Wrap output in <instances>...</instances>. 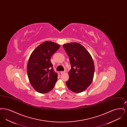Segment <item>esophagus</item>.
<instances>
[{
  "label": "esophagus",
  "instance_id": "34e87169",
  "mask_svg": "<svg viewBox=\"0 0 127 127\" xmlns=\"http://www.w3.org/2000/svg\"><path fill=\"white\" fill-rule=\"evenodd\" d=\"M60 72H61V74H63V73H65L66 72V71H61Z\"/></svg>",
  "mask_w": 127,
  "mask_h": 127
}]
</instances>
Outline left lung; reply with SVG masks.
I'll return each mask as SVG.
<instances>
[{
  "label": "left lung",
  "mask_w": 127,
  "mask_h": 127,
  "mask_svg": "<svg viewBox=\"0 0 127 127\" xmlns=\"http://www.w3.org/2000/svg\"><path fill=\"white\" fill-rule=\"evenodd\" d=\"M63 47L69 57L71 67L66 86L74 92H83L93 81L95 70L93 59L89 52L78 43H67Z\"/></svg>",
  "instance_id": "left-lung-1"
}]
</instances>
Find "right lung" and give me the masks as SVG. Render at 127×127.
I'll return each mask as SVG.
<instances>
[{
  "label": "right lung",
  "instance_id": "right-lung-1",
  "mask_svg": "<svg viewBox=\"0 0 127 127\" xmlns=\"http://www.w3.org/2000/svg\"><path fill=\"white\" fill-rule=\"evenodd\" d=\"M61 45L47 41L35 48L30 55L27 74L30 84L40 93H46L54 87L58 75L52 68L50 58Z\"/></svg>",
  "mask_w": 127,
  "mask_h": 127
}]
</instances>
